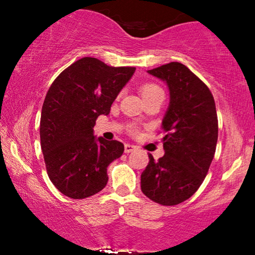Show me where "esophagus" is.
Instances as JSON below:
<instances>
[{"label":"esophagus","instance_id":"34e87169","mask_svg":"<svg viewBox=\"0 0 255 255\" xmlns=\"http://www.w3.org/2000/svg\"><path fill=\"white\" fill-rule=\"evenodd\" d=\"M138 149V146L135 145H132V144H125L124 146V152L125 153H131V152H134Z\"/></svg>","mask_w":255,"mask_h":255}]
</instances>
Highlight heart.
Instances as JSON below:
<instances>
[{
  "mask_svg": "<svg viewBox=\"0 0 255 255\" xmlns=\"http://www.w3.org/2000/svg\"><path fill=\"white\" fill-rule=\"evenodd\" d=\"M140 93H141L142 99H145V97L147 96L155 95V94H163L162 89L160 88L159 86L154 85V83H146V85L141 86Z\"/></svg>",
  "mask_w": 255,
  "mask_h": 255,
  "instance_id": "obj_1",
  "label": "heart"
}]
</instances>
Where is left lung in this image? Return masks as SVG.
I'll return each instance as SVG.
<instances>
[{
    "label": "left lung",
    "instance_id": "1",
    "mask_svg": "<svg viewBox=\"0 0 255 255\" xmlns=\"http://www.w3.org/2000/svg\"><path fill=\"white\" fill-rule=\"evenodd\" d=\"M166 82L169 106L162 120L165 155L141 173V191L155 203L176 205L193 196L207 176L216 152L218 120L214 96L181 62L147 71Z\"/></svg>",
    "mask_w": 255,
    "mask_h": 255
}]
</instances>
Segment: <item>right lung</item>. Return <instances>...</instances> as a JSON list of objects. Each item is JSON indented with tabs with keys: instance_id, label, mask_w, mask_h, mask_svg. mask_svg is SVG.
<instances>
[{
	"instance_id": "obj_1",
	"label": "right lung",
	"mask_w": 255,
	"mask_h": 255,
	"mask_svg": "<svg viewBox=\"0 0 255 255\" xmlns=\"http://www.w3.org/2000/svg\"><path fill=\"white\" fill-rule=\"evenodd\" d=\"M134 71L86 57L61 72L48 89L40 146L48 177L66 196L81 200L107 186L108 166L123 154L124 145L96 138L93 128L100 115H109Z\"/></svg>"
}]
</instances>
